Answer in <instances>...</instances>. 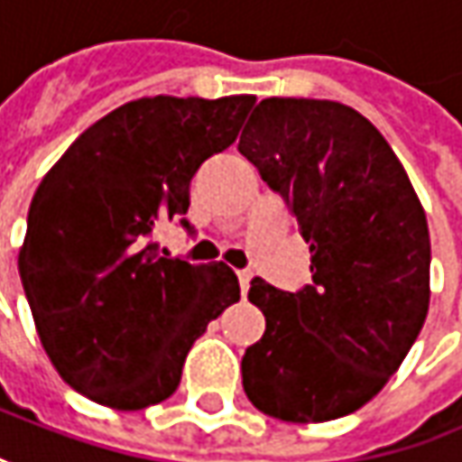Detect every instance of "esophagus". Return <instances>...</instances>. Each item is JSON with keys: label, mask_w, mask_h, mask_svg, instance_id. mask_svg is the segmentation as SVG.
<instances>
[{"label": "esophagus", "mask_w": 462, "mask_h": 462, "mask_svg": "<svg viewBox=\"0 0 462 462\" xmlns=\"http://www.w3.org/2000/svg\"><path fill=\"white\" fill-rule=\"evenodd\" d=\"M236 278H239L242 293H246V291H249V281H252V273H249V270H236Z\"/></svg>", "instance_id": "esophagus-1"}]
</instances>
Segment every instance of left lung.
Segmentation results:
<instances>
[{
  "mask_svg": "<svg viewBox=\"0 0 462 462\" xmlns=\"http://www.w3.org/2000/svg\"><path fill=\"white\" fill-rule=\"evenodd\" d=\"M310 242L311 286L263 278L265 335L242 358L257 411L319 424L366 405L398 372L429 311L431 244L403 163L366 116L317 98H265L239 140Z\"/></svg>",
  "mask_w": 462,
  "mask_h": 462,
  "instance_id": "left-lung-1",
  "label": "left lung"
}]
</instances>
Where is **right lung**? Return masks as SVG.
Masks as SVG:
<instances>
[{
  "mask_svg": "<svg viewBox=\"0 0 462 462\" xmlns=\"http://www.w3.org/2000/svg\"><path fill=\"white\" fill-rule=\"evenodd\" d=\"M254 101H129L38 184L17 270L46 356L88 401L116 411L166 401L192 343L239 301L231 267L171 257L155 226L187 213L199 163L236 140Z\"/></svg>",
  "mask_w": 462,
  "mask_h": 462,
  "instance_id": "obj_1",
  "label": "right lung"
}]
</instances>
